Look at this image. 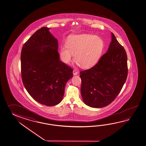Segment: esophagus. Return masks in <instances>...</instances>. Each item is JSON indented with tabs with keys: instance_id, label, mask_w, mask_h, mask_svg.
Segmentation results:
<instances>
[{
	"instance_id": "obj_1",
	"label": "esophagus",
	"mask_w": 146,
	"mask_h": 146,
	"mask_svg": "<svg viewBox=\"0 0 146 146\" xmlns=\"http://www.w3.org/2000/svg\"><path fill=\"white\" fill-rule=\"evenodd\" d=\"M73 74L74 75H76L78 74V72L76 71V70H74L73 71Z\"/></svg>"
}]
</instances>
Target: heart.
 <instances>
[{"instance_id": "1", "label": "heart", "mask_w": 146, "mask_h": 146, "mask_svg": "<svg viewBox=\"0 0 146 146\" xmlns=\"http://www.w3.org/2000/svg\"><path fill=\"white\" fill-rule=\"evenodd\" d=\"M104 47V42L99 36L87 34L73 35L68 37L66 45L61 47L60 54L66 64L70 63L74 54L77 64L88 68L98 61Z\"/></svg>"}]
</instances>
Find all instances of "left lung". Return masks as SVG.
<instances>
[{"label": "left lung", "mask_w": 146, "mask_h": 146, "mask_svg": "<svg viewBox=\"0 0 146 146\" xmlns=\"http://www.w3.org/2000/svg\"><path fill=\"white\" fill-rule=\"evenodd\" d=\"M107 52L92 68L80 72V92L84 102L99 108L116 98L126 82L128 68L124 48L111 33Z\"/></svg>", "instance_id": "left-lung-1"}]
</instances>
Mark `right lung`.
Masks as SVG:
<instances>
[{
  "label": "right lung",
  "instance_id": "add662e5",
  "mask_svg": "<svg viewBox=\"0 0 146 146\" xmlns=\"http://www.w3.org/2000/svg\"><path fill=\"white\" fill-rule=\"evenodd\" d=\"M42 27L24 44L21 54L23 83L39 104L54 106L62 100L73 70L60 60L58 40Z\"/></svg>",
  "mask_w": 146,
  "mask_h": 146
}]
</instances>
